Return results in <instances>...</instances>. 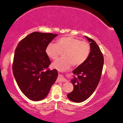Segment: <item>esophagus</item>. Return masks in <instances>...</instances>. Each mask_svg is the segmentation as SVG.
I'll use <instances>...</instances> for the list:
<instances>
[{
  "label": "esophagus",
  "mask_w": 123,
  "mask_h": 123,
  "mask_svg": "<svg viewBox=\"0 0 123 123\" xmlns=\"http://www.w3.org/2000/svg\"><path fill=\"white\" fill-rule=\"evenodd\" d=\"M57 81L58 82H66L67 80L66 79L64 78L63 76H62V75H60L58 76L57 78Z\"/></svg>",
  "instance_id": "34e87169"
}]
</instances>
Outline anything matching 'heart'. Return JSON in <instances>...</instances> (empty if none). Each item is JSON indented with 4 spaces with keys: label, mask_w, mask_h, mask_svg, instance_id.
<instances>
[{
    "label": "heart",
    "mask_w": 123,
    "mask_h": 123,
    "mask_svg": "<svg viewBox=\"0 0 123 123\" xmlns=\"http://www.w3.org/2000/svg\"><path fill=\"white\" fill-rule=\"evenodd\" d=\"M91 51V46L87 41H80L72 37H63L57 41V43H50L45 49L48 56L56 60L62 53L64 57L56 60L52 67L60 71L69 69L73 64L80 66L86 61Z\"/></svg>",
    "instance_id": "b5f03b06"
}]
</instances>
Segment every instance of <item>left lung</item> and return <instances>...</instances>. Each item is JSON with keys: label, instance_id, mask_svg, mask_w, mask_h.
Listing matches in <instances>:
<instances>
[{"label": "left lung", "instance_id": "8db88e82", "mask_svg": "<svg viewBox=\"0 0 123 123\" xmlns=\"http://www.w3.org/2000/svg\"><path fill=\"white\" fill-rule=\"evenodd\" d=\"M90 42L91 52L89 56L82 65L73 70L77 75L72 80L74 89L67 94L69 100L81 103L93 94L98 85L101 78L104 65V56L97 43L86 36Z\"/></svg>", "mask_w": 123, "mask_h": 123}]
</instances>
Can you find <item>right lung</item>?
<instances>
[{"instance_id":"obj_1","label":"right lung","mask_w":123,"mask_h":123,"mask_svg":"<svg viewBox=\"0 0 123 123\" xmlns=\"http://www.w3.org/2000/svg\"><path fill=\"white\" fill-rule=\"evenodd\" d=\"M57 35L34 32L22 39L16 48L13 75L22 93L31 100L45 98L57 79V70L48 68L51 62L45 49Z\"/></svg>"}]
</instances>
